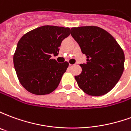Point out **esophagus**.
I'll return each instance as SVG.
<instances>
[{"label": "esophagus", "mask_w": 131, "mask_h": 131, "mask_svg": "<svg viewBox=\"0 0 131 131\" xmlns=\"http://www.w3.org/2000/svg\"><path fill=\"white\" fill-rule=\"evenodd\" d=\"M73 64H69V67H70V68H71V67H73Z\"/></svg>", "instance_id": "34e87169"}]
</instances>
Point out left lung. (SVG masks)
Segmentation results:
<instances>
[{"label": "left lung", "mask_w": 131, "mask_h": 131, "mask_svg": "<svg viewBox=\"0 0 131 131\" xmlns=\"http://www.w3.org/2000/svg\"><path fill=\"white\" fill-rule=\"evenodd\" d=\"M71 30V36L87 57V62L80 64L81 74L75 76L79 87L93 96L107 93L123 74V50L112 35L100 27H74Z\"/></svg>", "instance_id": "1"}]
</instances>
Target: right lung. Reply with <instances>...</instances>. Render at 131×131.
<instances>
[{"instance_id": "obj_1", "label": "right lung", "mask_w": 131, "mask_h": 131, "mask_svg": "<svg viewBox=\"0 0 131 131\" xmlns=\"http://www.w3.org/2000/svg\"><path fill=\"white\" fill-rule=\"evenodd\" d=\"M71 34L68 27L43 26L24 34L19 40L13 62L18 79L27 91L47 95L60 84L68 62L58 63L52 59L60 46Z\"/></svg>"}]
</instances>
